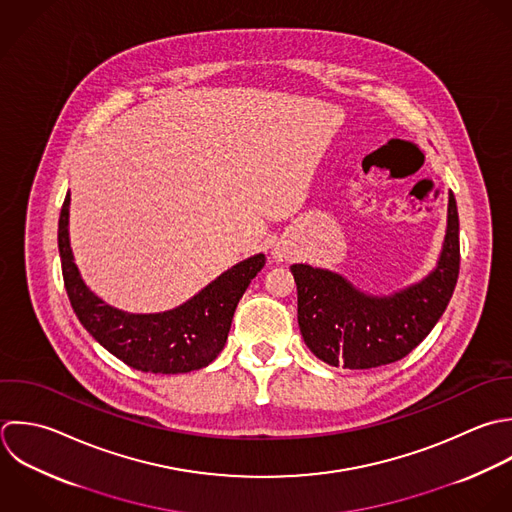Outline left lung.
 <instances>
[{
	"instance_id": "1",
	"label": "left lung",
	"mask_w": 512,
	"mask_h": 512,
	"mask_svg": "<svg viewBox=\"0 0 512 512\" xmlns=\"http://www.w3.org/2000/svg\"><path fill=\"white\" fill-rule=\"evenodd\" d=\"M459 211L449 191L447 233L437 267L393 295H369L343 275L291 265L305 345L331 367L373 369L407 357L445 313L459 279Z\"/></svg>"
}]
</instances>
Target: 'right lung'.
Listing matches in <instances>:
<instances>
[{
	"label": "right lung",
	"instance_id": "1",
	"mask_svg": "<svg viewBox=\"0 0 512 512\" xmlns=\"http://www.w3.org/2000/svg\"><path fill=\"white\" fill-rule=\"evenodd\" d=\"M69 193L65 195L57 245L71 307L87 333L125 365L157 375L207 367L225 347L233 313L251 279L263 269L257 253L211 281L183 305L163 313H127L97 297L81 279L69 245Z\"/></svg>",
	"mask_w": 512,
	"mask_h": 512
}]
</instances>
